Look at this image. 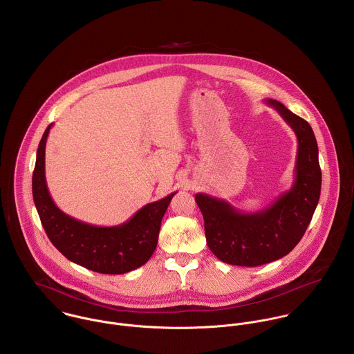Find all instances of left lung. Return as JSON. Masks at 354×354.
Returning <instances> with one entry per match:
<instances>
[{
  "mask_svg": "<svg viewBox=\"0 0 354 354\" xmlns=\"http://www.w3.org/2000/svg\"><path fill=\"white\" fill-rule=\"evenodd\" d=\"M297 136L295 183L288 192L256 212H243L226 201L196 194L207 245L221 261L256 267L290 252L313 216L320 198L319 150L310 125L281 102L264 100Z\"/></svg>",
  "mask_w": 354,
  "mask_h": 354,
  "instance_id": "8db88e82",
  "label": "left lung"
}]
</instances>
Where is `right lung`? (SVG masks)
I'll list each match as a JSON object with an SVG mask.
<instances>
[{"label":"right lung","instance_id":"right-lung-1","mask_svg":"<svg viewBox=\"0 0 354 354\" xmlns=\"http://www.w3.org/2000/svg\"><path fill=\"white\" fill-rule=\"evenodd\" d=\"M50 124L38 146L32 196L53 245L68 260L101 274H125L146 264L158 244L162 218L176 192L149 203L117 226H95L75 219L53 202L45 176V150Z\"/></svg>","mask_w":354,"mask_h":354}]
</instances>
